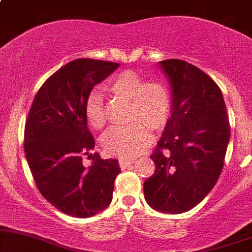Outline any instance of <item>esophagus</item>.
Returning <instances> with one entry per match:
<instances>
[{
    "mask_svg": "<svg viewBox=\"0 0 252 252\" xmlns=\"http://www.w3.org/2000/svg\"><path fill=\"white\" fill-rule=\"evenodd\" d=\"M134 162H135V158H121L120 166L122 167V168H126V167H129L130 164H132Z\"/></svg>",
    "mask_w": 252,
    "mask_h": 252,
    "instance_id": "obj_1",
    "label": "esophagus"
}]
</instances>
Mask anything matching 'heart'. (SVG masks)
Here are the masks:
<instances>
[{"label":"heart","mask_w":252,"mask_h":252,"mask_svg":"<svg viewBox=\"0 0 252 252\" xmlns=\"http://www.w3.org/2000/svg\"><path fill=\"white\" fill-rule=\"evenodd\" d=\"M104 89L131 103L130 120L134 123L115 126L103 136L104 149L111 155L132 158L143 152L153 140L150 126L160 130L168 123L173 110L169 89L160 80L144 82L135 71H124L111 77ZM86 121L94 129L100 130L106 124V114L100 96L94 94L85 106Z\"/></svg>","instance_id":"obj_1"}]
</instances>
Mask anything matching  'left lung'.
<instances>
[{"label": "left lung", "instance_id": "8db88e82", "mask_svg": "<svg viewBox=\"0 0 252 252\" xmlns=\"http://www.w3.org/2000/svg\"><path fill=\"white\" fill-rule=\"evenodd\" d=\"M172 88L173 110L150 158L155 172L143 184L150 207L184 213L215 187L230 141L224 97L210 76L179 59L160 62Z\"/></svg>", "mask_w": 252, "mask_h": 252}]
</instances>
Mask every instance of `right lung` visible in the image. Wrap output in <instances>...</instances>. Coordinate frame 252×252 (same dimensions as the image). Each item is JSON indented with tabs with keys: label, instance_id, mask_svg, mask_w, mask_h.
<instances>
[{
	"label": "right lung",
	"instance_id": "1",
	"mask_svg": "<svg viewBox=\"0 0 252 252\" xmlns=\"http://www.w3.org/2000/svg\"><path fill=\"white\" fill-rule=\"evenodd\" d=\"M118 66L85 58L66 63L42 84L26 121V158L37 189L56 209L76 218L109 206L121 172L117 160L96 154L91 166H83V155L94 148L85 116L90 92Z\"/></svg>",
	"mask_w": 252,
	"mask_h": 252
}]
</instances>
